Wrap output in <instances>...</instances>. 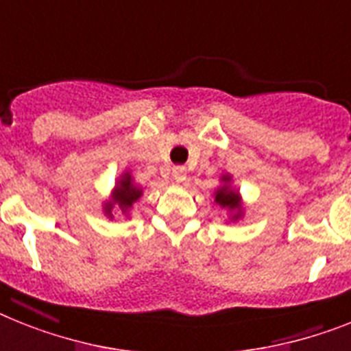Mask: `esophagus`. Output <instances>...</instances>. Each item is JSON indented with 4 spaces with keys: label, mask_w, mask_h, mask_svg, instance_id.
Instances as JSON below:
<instances>
[{
    "label": "esophagus",
    "mask_w": 351,
    "mask_h": 351,
    "mask_svg": "<svg viewBox=\"0 0 351 351\" xmlns=\"http://www.w3.org/2000/svg\"><path fill=\"white\" fill-rule=\"evenodd\" d=\"M172 178L176 179V182H182L186 179V169L184 167H173Z\"/></svg>",
    "instance_id": "obj_1"
}]
</instances>
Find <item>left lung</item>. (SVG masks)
<instances>
[{
  "label": "left lung",
  "mask_w": 351,
  "mask_h": 351,
  "mask_svg": "<svg viewBox=\"0 0 351 351\" xmlns=\"http://www.w3.org/2000/svg\"><path fill=\"white\" fill-rule=\"evenodd\" d=\"M222 186L217 188L215 192V202L221 208H226V210L231 213V221H239L242 217V201H240V195L237 190L230 186L231 178L230 176H222Z\"/></svg>",
  "instance_id": "left-lung-1"
}]
</instances>
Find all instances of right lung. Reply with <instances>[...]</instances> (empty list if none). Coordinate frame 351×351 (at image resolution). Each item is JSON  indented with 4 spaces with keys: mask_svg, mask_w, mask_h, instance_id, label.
<instances>
[{
    "mask_svg": "<svg viewBox=\"0 0 351 351\" xmlns=\"http://www.w3.org/2000/svg\"><path fill=\"white\" fill-rule=\"evenodd\" d=\"M143 190L140 186H136L132 182V176L129 172L121 173V178L118 179L117 186H114V192H112L111 199L104 204V213L107 217H112V208H118L121 213L129 215L130 208L138 199L141 197Z\"/></svg>",
    "mask_w": 351,
    "mask_h": 351,
    "instance_id": "right-lung-1",
    "label": "right lung"
}]
</instances>
